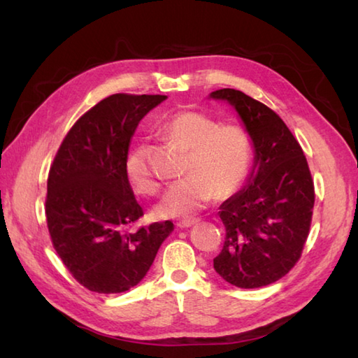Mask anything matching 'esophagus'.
Masks as SVG:
<instances>
[{
	"instance_id": "1",
	"label": "esophagus",
	"mask_w": 358,
	"mask_h": 358,
	"mask_svg": "<svg viewBox=\"0 0 358 358\" xmlns=\"http://www.w3.org/2000/svg\"><path fill=\"white\" fill-rule=\"evenodd\" d=\"M199 222H200V220H196V218H192V220H181V222L177 223V226L181 227V229H185V227H191V226L196 224Z\"/></svg>"
}]
</instances>
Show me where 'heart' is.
I'll return each mask as SVG.
<instances>
[{
    "label": "heart",
    "mask_w": 358,
    "mask_h": 358,
    "mask_svg": "<svg viewBox=\"0 0 358 358\" xmlns=\"http://www.w3.org/2000/svg\"><path fill=\"white\" fill-rule=\"evenodd\" d=\"M162 134L189 149L183 175L167 189L157 214L164 218H191L215 199H227L245 183L252 164V141L245 127L220 124L206 113L185 110L162 126ZM129 186L138 195H154L159 183L150 171L149 149L136 144L124 158Z\"/></svg>",
    "instance_id": "heart-1"
}]
</instances>
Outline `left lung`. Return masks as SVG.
I'll list each match as a JSON object with an SVG mask.
<instances>
[{
    "mask_svg": "<svg viewBox=\"0 0 358 358\" xmlns=\"http://www.w3.org/2000/svg\"><path fill=\"white\" fill-rule=\"evenodd\" d=\"M209 98L232 106L254 148L246 185L220 206L226 238L214 269L237 287L268 286L301 255L313 220L314 181L299 141L268 106L235 89L215 90Z\"/></svg>",
    "mask_w": 358,
    "mask_h": 358,
    "instance_id": "1",
    "label": "left lung"
}]
</instances>
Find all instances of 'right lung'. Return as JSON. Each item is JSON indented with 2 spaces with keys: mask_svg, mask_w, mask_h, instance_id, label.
Returning <instances> with one entry per match:
<instances>
[{
  "mask_svg": "<svg viewBox=\"0 0 358 358\" xmlns=\"http://www.w3.org/2000/svg\"><path fill=\"white\" fill-rule=\"evenodd\" d=\"M166 95L115 94L87 110L59 146L48 178L45 218L58 257L89 291L120 294L150 269L173 223L143 217L124 175L138 123Z\"/></svg>",
  "mask_w": 358,
  "mask_h": 358,
  "instance_id": "1",
  "label": "right lung"
}]
</instances>
